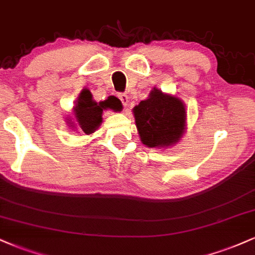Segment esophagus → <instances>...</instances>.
Listing matches in <instances>:
<instances>
[{
  "instance_id": "esophagus-1",
  "label": "esophagus",
  "mask_w": 255,
  "mask_h": 255,
  "mask_svg": "<svg viewBox=\"0 0 255 255\" xmlns=\"http://www.w3.org/2000/svg\"><path fill=\"white\" fill-rule=\"evenodd\" d=\"M119 98L121 100L122 104H124V107L126 108V107L128 106V102H129V101H128L127 95H126V94H119Z\"/></svg>"
}]
</instances>
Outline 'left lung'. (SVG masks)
Listing matches in <instances>:
<instances>
[{
    "mask_svg": "<svg viewBox=\"0 0 255 255\" xmlns=\"http://www.w3.org/2000/svg\"><path fill=\"white\" fill-rule=\"evenodd\" d=\"M140 140L149 148H168L186 130V108L179 97L154 88L133 108Z\"/></svg>",
    "mask_w": 255,
    "mask_h": 255,
    "instance_id": "8db88e82",
    "label": "left lung"
}]
</instances>
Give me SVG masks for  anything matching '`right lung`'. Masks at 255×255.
<instances>
[{"instance_id": "1", "label": "right lung", "mask_w": 255, "mask_h": 255, "mask_svg": "<svg viewBox=\"0 0 255 255\" xmlns=\"http://www.w3.org/2000/svg\"><path fill=\"white\" fill-rule=\"evenodd\" d=\"M121 112L122 103L115 96H109L107 100L96 102L89 89H83L72 109V115L67 118L70 129L81 130L87 135L93 134L102 124L103 110Z\"/></svg>"}]
</instances>
